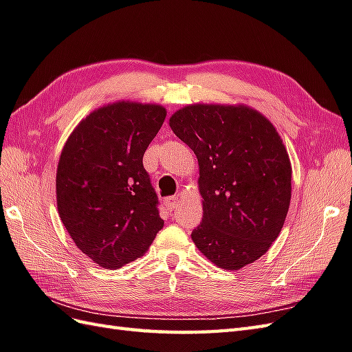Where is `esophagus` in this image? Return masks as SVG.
Masks as SVG:
<instances>
[{
  "label": "esophagus",
  "mask_w": 352,
  "mask_h": 352,
  "mask_svg": "<svg viewBox=\"0 0 352 352\" xmlns=\"http://www.w3.org/2000/svg\"><path fill=\"white\" fill-rule=\"evenodd\" d=\"M178 204H179V197L178 196H169V197H166V199H165V205H166V208L169 211H173L174 208H177Z\"/></svg>",
  "instance_id": "1"
}]
</instances>
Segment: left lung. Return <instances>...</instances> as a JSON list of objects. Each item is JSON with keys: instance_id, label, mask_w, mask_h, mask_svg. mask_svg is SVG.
<instances>
[{"instance_id": "1", "label": "left lung", "mask_w": 352, "mask_h": 352, "mask_svg": "<svg viewBox=\"0 0 352 352\" xmlns=\"http://www.w3.org/2000/svg\"><path fill=\"white\" fill-rule=\"evenodd\" d=\"M199 164L204 219L192 232L215 266L238 270L262 257L292 199V164L281 137L248 105L192 104L169 119Z\"/></svg>"}]
</instances>
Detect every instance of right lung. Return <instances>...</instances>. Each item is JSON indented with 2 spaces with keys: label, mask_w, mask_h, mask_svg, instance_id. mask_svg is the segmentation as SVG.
<instances>
[{
  "label": "right lung",
  "mask_w": 352,
  "mask_h": 352,
  "mask_svg": "<svg viewBox=\"0 0 352 352\" xmlns=\"http://www.w3.org/2000/svg\"><path fill=\"white\" fill-rule=\"evenodd\" d=\"M165 107L119 101L71 132L56 170L59 217L77 248L105 269L141 257L164 228L142 156Z\"/></svg>",
  "instance_id": "1"
}]
</instances>
